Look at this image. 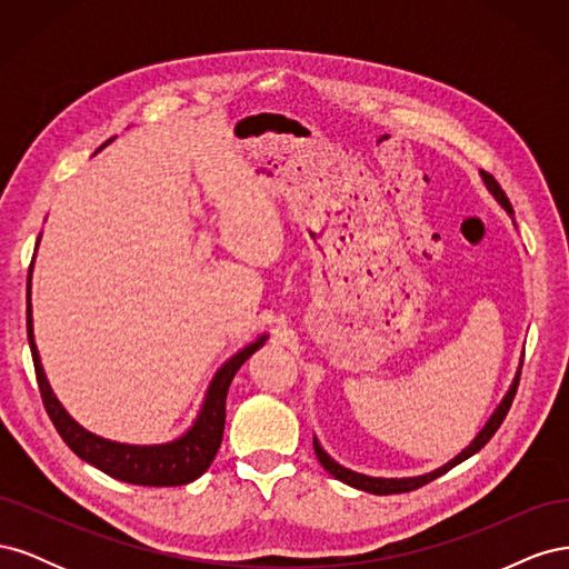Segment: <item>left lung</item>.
Returning <instances> with one entry per match:
<instances>
[{
    "instance_id": "obj_1",
    "label": "left lung",
    "mask_w": 569,
    "mask_h": 569,
    "mask_svg": "<svg viewBox=\"0 0 569 569\" xmlns=\"http://www.w3.org/2000/svg\"><path fill=\"white\" fill-rule=\"evenodd\" d=\"M481 180H485V184H487L489 192L493 194V199H496L498 203H501L503 209L512 216V206H510V201H508L506 192L501 189V184L496 182V178H493V176H489V173H485V170H481ZM518 385H520V370H518V375H515V380H512V385H510L508 393L503 396V401L498 403V408L493 410V416L489 418V422H487L485 427H481V432L470 441L468 449H462L453 460H449L446 465H441V468H437V470H432V472H427V475H418V477H401V479L368 477V475H360V472H353V470H349V468H343V465H339L337 460H332L330 456H327V453L322 451V446H320V441H318L316 437H313V449H316V456H318V460H320L322 468H325L327 472H330L335 479L343 481V485H349V487H353V489L368 491V493H375V496L406 493V491H412V489H420V487L429 485V481H432V479H437V477H441V475L449 472L451 468H456L458 462L468 460L470 456H475L477 451L485 449V443L496 435V429L501 427V422L506 420L508 410H510V406H512V399H515V391H518Z\"/></svg>"
}]
</instances>
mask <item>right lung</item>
<instances>
[{"label": "right lung", "mask_w": 569, "mask_h": 569, "mask_svg": "<svg viewBox=\"0 0 569 569\" xmlns=\"http://www.w3.org/2000/svg\"><path fill=\"white\" fill-rule=\"evenodd\" d=\"M28 289H30V282H28ZM266 339L268 335H261L256 341H251L249 347L237 351L230 360H226V363L218 368V372L213 375V380L209 385V391L203 396V403L194 425L189 427L182 437L168 443H151V446L118 443L104 437H97L88 432L82 425H78L59 403L54 391H51L44 368L40 363L36 335H32V306H30V291H28V341L32 351V363H36L42 403L49 412L51 422H54L57 432L78 458L94 465L97 470L107 472L113 479L128 481V485H137V487H180V485H189V481H194L197 477H201L206 470H209V465L213 462L220 449L222 429H226V399H228L232 377L237 375L239 368L244 366V360L253 351L263 347Z\"/></svg>", "instance_id": "1"}]
</instances>
